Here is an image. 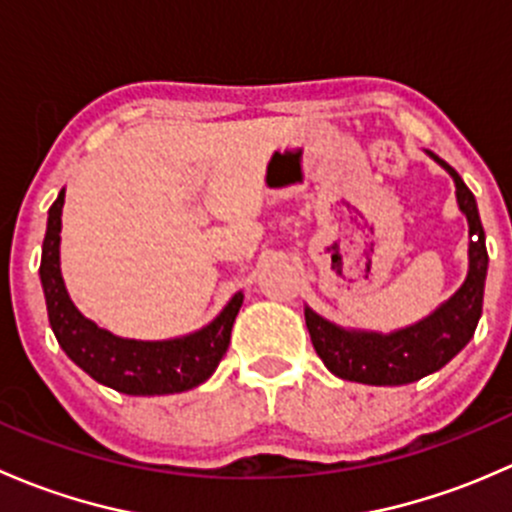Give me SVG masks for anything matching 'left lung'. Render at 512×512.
Wrapping results in <instances>:
<instances>
[{"label": "left lung", "mask_w": 512, "mask_h": 512, "mask_svg": "<svg viewBox=\"0 0 512 512\" xmlns=\"http://www.w3.org/2000/svg\"><path fill=\"white\" fill-rule=\"evenodd\" d=\"M453 178L458 210L468 220V272L463 285L428 317L394 332L347 329L329 322L312 307H304L309 337L319 359L334 376L369 386H404L443 369L468 342L483 312V289L488 275L485 232L478 205L461 175L436 153L426 151Z\"/></svg>", "instance_id": "1"}]
</instances>
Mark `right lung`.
<instances>
[{
  "label": "right lung",
  "mask_w": 512,
  "mask_h": 512,
  "mask_svg": "<svg viewBox=\"0 0 512 512\" xmlns=\"http://www.w3.org/2000/svg\"><path fill=\"white\" fill-rule=\"evenodd\" d=\"M64 195L49 208L44 245H41V287L46 297L51 332L66 356L98 384L128 396L180 394L213 376L230 344L232 324L245 294H232L223 312L195 332L158 342L126 339L98 327L84 317L69 297L61 275V210Z\"/></svg>",
  "instance_id": "right-lung-1"
}]
</instances>
